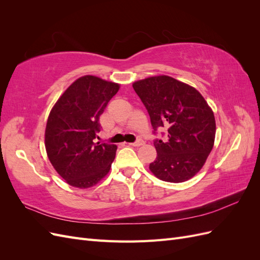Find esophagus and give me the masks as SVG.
I'll list each match as a JSON object with an SVG mask.
<instances>
[{
  "mask_svg": "<svg viewBox=\"0 0 260 260\" xmlns=\"http://www.w3.org/2000/svg\"><path fill=\"white\" fill-rule=\"evenodd\" d=\"M143 144H144V141H143V140H141V139L137 140L136 142L130 143V145H132V146H141V145H143Z\"/></svg>",
  "mask_w": 260,
  "mask_h": 260,
  "instance_id": "obj_1",
  "label": "esophagus"
}]
</instances>
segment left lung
<instances>
[{
	"label": "left lung",
	"mask_w": 260,
	"mask_h": 260,
	"mask_svg": "<svg viewBox=\"0 0 260 260\" xmlns=\"http://www.w3.org/2000/svg\"><path fill=\"white\" fill-rule=\"evenodd\" d=\"M133 89L151 118L154 135L161 128L168 131L165 141L154 140L157 157L149 169L167 182L191 179L214 146L216 121L207 102L193 86L168 76L137 81Z\"/></svg>",
	"instance_id": "left-lung-1"
}]
</instances>
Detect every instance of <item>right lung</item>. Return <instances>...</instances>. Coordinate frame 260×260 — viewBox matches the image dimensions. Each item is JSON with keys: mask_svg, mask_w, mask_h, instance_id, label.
Wrapping results in <instances>:
<instances>
[{"mask_svg": "<svg viewBox=\"0 0 260 260\" xmlns=\"http://www.w3.org/2000/svg\"><path fill=\"white\" fill-rule=\"evenodd\" d=\"M119 84L94 76L77 79L58 99L45 129V148L53 167L70 185H95L112 167L117 145L95 143L100 116Z\"/></svg>", "mask_w": 260, "mask_h": 260, "instance_id": "1", "label": "right lung"}]
</instances>
